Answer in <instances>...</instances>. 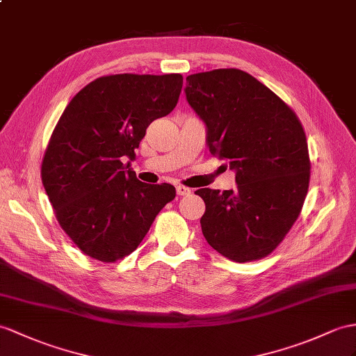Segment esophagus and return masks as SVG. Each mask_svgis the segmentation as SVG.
<instances>
[{"mask_svg":"<svg viewBox=\"0 0 356 356\" xmlns=\"http://www.w3.org/2000/svg\"><path fill=\"white\" fill-rule=\"evenodd\" d=\"M177 188V195H179V196H186V195H188L190 192H192V190H190L188 187H184V186H177L175 187Z\"/></svg>","mask_w":356,"mask_h":356,"instance_id":"1","label":"esophagus"}]
</instances>
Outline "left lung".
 I'll use <instances>...</instances> for the list:
<instances>
[{
    "label": "left lung",
    "instance_id": "8db88e82",
    "mask_svg": "<svg viewBox=\"0 0 356 356\" xmlns=\"http://www.w3.org/2000/svg\"><path fill=\"white\" fill-rule=\"evenodd\" d=\"M184 92L205 124L210 152L236 172L234 190H196L205 202L204 237L231 261L263 258L284 240L305 201V131L287 104L240 69L188 75Z\"/></svg>",
    "mask_w": 356,
    "mask_h": 356
}]
</instances>
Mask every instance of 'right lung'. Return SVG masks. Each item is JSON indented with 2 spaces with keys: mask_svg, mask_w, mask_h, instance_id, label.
Instances as JSON below:
<instances>
[{
  "mask_svg": "<svg viewBox=\"0 0 356 356\" xmlns=\"http://www.w3.org/2000/svg\"><path fill=\"white\" fill-rule=\"evenodd\" d=\"M181 88L179 74L101 76L60 116L42 183L60 227L90 258L113 263L131 254L175 197L170 184L138 181L131 161L152 120L175 108Z\"/></svg>",
  "mask_w": 356,
  "mask_h": 356,
  "instance_id": "right-lung-1",
  "label": "right lung"
}]
</instances>
